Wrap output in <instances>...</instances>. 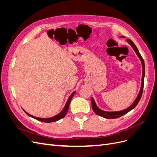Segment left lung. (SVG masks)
Returning <instances> with one entry per match:
<instances>
[{"mask_svg":"<svg viewBox=\"0 0 157 157\" xmlns=\"http://www.w3.org/2000/svg\"><path fill=\"white\" fill-rule=\"evenodd\" d=\"M120 37L124 38V36H121ZM126 42L132 46V48H133V50H134V52H136V54H137V57H138V58L140 59V61H141V65H142V69H143V71H142L141 87H140V92H139L138 94H137V98H136L134 101L132 103V105L130 107H128V108L124 109V110L119 111H103V110H102V109H99L98 107L96 102H95V101H94V98H92V109H93L94 112L96 113V115H98L99 116L105 118H109V119H114V118L121 117L122 115H125V114H126L127 113L130 111L131 110H132L133 109H134L136 107V106L137 105V103H139L140 100V99H141V96H142V92H143V90H144V77H145V63H144V59L142 58V57H141V54H140L138 49H137V48L136 47V46L134 44V42H133L130 39H127Z\"/></svg>","mask_w":157,"mask_h":157,"instance_id":"1","label":"left lung"}]
</instances>
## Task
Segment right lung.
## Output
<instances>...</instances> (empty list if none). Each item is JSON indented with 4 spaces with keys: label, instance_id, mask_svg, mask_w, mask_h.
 Masks as SVG:
<instances>
[{
    "label": "right lung",
    "instance_id": "obj_1",
    "mask_svg": "<svg viewBox=\"0 0 157 157\" xmlns=\"http://www.w3.org/2000/svg\"><path fill=\"white\" fill-rule=\"evenodd\" d=\"M76 91H74L72 94H71V96H69V98H68L67 102H66L65 103V105L64 106L63 110L61 111L59 113H58V115H56L54 117H49V118H39V117H35V116H33L31 115H30V114H29L28 113H27L24 109H23V111H24V112L27 114V115L28 116H29L30 117H32L33 118H35V119L37 120V121H41V122H56V121H58L60 119H61V118H63L65 115L66 114H67V111H68V109H69V104H70V102L71 101V99H72L73 97L74 96V95L75 94Z\"/></svg>",
    "mask_w": 157,
    "mask_h": 157
}]
</instances>
